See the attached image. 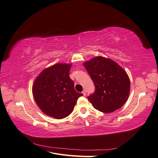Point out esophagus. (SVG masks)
<instances>
[{
  "label": "esophagus",
  "instance_id": "obj_1",
  "mask_svg": "<svg viewBox=\"0 0 158 158\" xmlns=\"http://www.w3.org/2000/svg\"><path fill=\"white\" fill-rule=\"evenodd\" d=\"M82 94H83V95H84V96H85V95H86V91H85V90H83V92H82Z\"/></svg>",
  "mask_w": 158,
  "mask_h": 158
}]
</instances>
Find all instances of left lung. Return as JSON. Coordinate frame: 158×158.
<instances>
[{
    "mask_svg": "<svg viewBox=\"0 0 158 158\" xmlns=\"http://www.w3.org/2000/svg\"><path fill=\"white\" fill-rule=\"evenodd\" d=\"M95 85V92L88 97L95 109L112 113L125 104L130 93V79L115 62L97 56L83 64Z\"/></svg>",
    "mask_w": 158,
    "mask_h": 158,
    "instance_id": "left-lung-1",
    "label": "left lung"
}]
</instances>
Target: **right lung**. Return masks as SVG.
Masks as SVG:
<instances>
[{
	"mask_svg": "<svg viewBox=\"0 0 158 158\" xmlns=\"http://www.w3.org/2000/svg\"><path fill=\"white\" fill-rule=\"evenodd\" d=\"M71 66L55 64L43 70L33 82V98L47 115L56 119L68 117L78 98L83 95L74 89V83L69 76Z\"/></svg>",
	"mask_w": 158,
	"mask_h": 158,
	"instance_id": "1",
	"label": "right lung"
}]
</instances>
